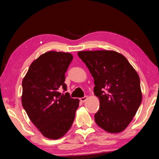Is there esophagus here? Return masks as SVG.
<instances>
[{
  "instance_id": "esophagus-1",
  "label": "esophagus",
  "mask_w": 159,
  "mask_h": 159,
  "mask_svg": "<svg viewBox=\"0 0 159 159\" xmlns=\"http://www.w3.org/2000/svg\"><path fill=\"white\" fill-rule=\"evenodd\" d=\"M87 99H88V97L87 96H84V97H83V98H80V101L81 102H84Z\"/></svg>"
}]
</instances>
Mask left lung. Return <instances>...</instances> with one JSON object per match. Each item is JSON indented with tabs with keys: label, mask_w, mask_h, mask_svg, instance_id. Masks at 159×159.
I'll list each match as a JSON object with an SVG mask.
<instances>
[{
	"label": "left lung",
	"mask_w": 159,
	"mask_h": 159,
	"mask_svg": "<svg viewBox=\"0 0 159 159\" xmlns=\"http://www.w3.org/2000/svg\"><path fill=\"white\" fill-rule=\"evenodd\" d=\"M78 55L93 77L94 93L99 99L95 123L109 133L123 131L142 102L138 73L124 56L115 51H80Z\"/></svg>",
	"instance_id": "1"
}]
</instances>
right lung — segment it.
I'll return each instance as SVG.
<instances>
[{"instance_id": "1", "label": "right lung", "mask_w": 159, "mask_h": 159, "mask_svg": "<svg viewBox=\"0 0 159 159\" xmlns=\"http://www.w3.org/2000/svg\"><path fill=\"white\" fill-rule=\"evenodd\" d=\"M73 60L70 53L50 51L29 66L22 80L21 103L31 122L46 138L56 139L66 133L79 105L66 91L65 73Z\"/></svg>"}]
</instances>
